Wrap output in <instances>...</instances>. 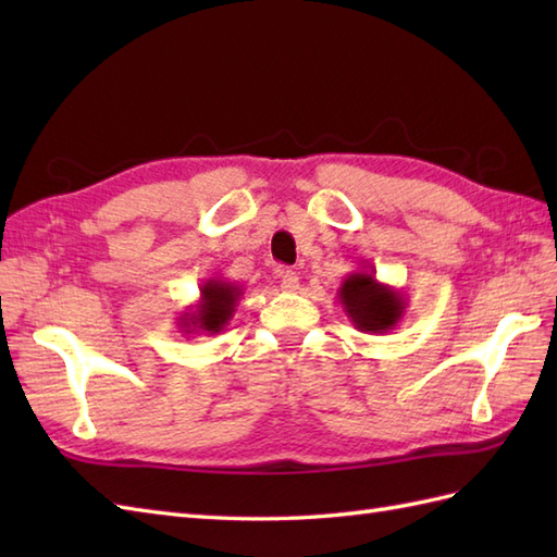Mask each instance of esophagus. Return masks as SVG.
Segmentation results:
<instances>
[{
	"label": "esophagus",
	"mask_w": 557,
	"mask_h": 557,
	"mask_svg": "<svg viewBox=\"0 0 557 557\" xmlns=\"http://www.w3.org/2000/svg\"><path fill=\"white\" fill-rule=\"evenodd\" d=\"M280 287L285 292H297L299 289V275L294 270H280Z\"/></svg>",
	"instance_id": "obj_1"
}]
</instances>
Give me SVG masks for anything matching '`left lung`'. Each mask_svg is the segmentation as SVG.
I'll return each mask as SVG.
<instances>
[{
	"label": "left lung",
	"mask_w": 557,
	"mask_h": 557,
	"mask_svg": "<svg viewBox=\"0 0 557 557\" xmlns=\"http://www.w3.org/2000/svg\"><path fill=\"white\" fill-rule=\"evenodd\" d=\"M337 299L354 327L369 335H385L399 325L407 297L375 280V270L349 272L337 289Z\"/></svg>",
	"instance_id": "obj_1"
}]
</instances>
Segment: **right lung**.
Instances as JSON below:
<instances>
[{"label": "right lung", "instance_id": "1", "mask_svg": "<svg viewBox=\"0 0 557 557\" xmlns=\"http://www.w3.org/2000/svg\"><path fill=\"white\" fill-rule=\"evenodd\" d=\"M242 294V285L210 277L200 285V299L186 306V311L176 318V325L184 335H220L230 325Z\"/></svg>", "mask_w": 557, "mask_h": 557}]
</instances>
